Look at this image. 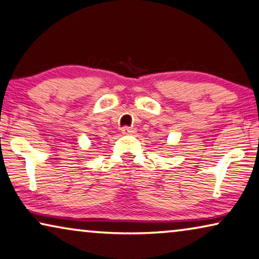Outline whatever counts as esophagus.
<instances>
[{"instance_id": "1", "label": "esophagus", "mask_w": 259, "mask_h": 259, "mask_svg": "<svg viewBox=\"0 0 259 259\" xmlns=\"http://www.w3.org/2000/svg\"><path fill=\"white\" fill-rule=\"evenodd\" d=\"M135 133H136V129L130 128V126H124V128H122V134L124 135H133Z\"/></svg>"}]
</instances>
